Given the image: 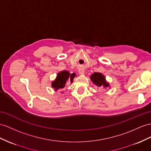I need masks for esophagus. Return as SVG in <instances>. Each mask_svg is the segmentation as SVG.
I'll return each instance as SVG.
<instances>
[{
  "mask_svg": "<svg viewBox=\"0 0 151 151\" xmlns=\"http://www.w3.org/2000/svg\"><path fill=\"white\" fill-rule=\"evenodd\" d=\"M78 72H79V73H80V75H83L84 73H85L84 70H83V69H80V70L78 71Z\"/></svg>",
  "mask_w": 151,
  "mask_h": 151,
  "instance_id": "obj_1",
  "label": "esophagus"
}]
</instances>
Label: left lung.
Wrapping results in <instances>:
<instances>
[{"instance_id":"obj_1","label":"left lung","mask_w":151,"mask_h":151,"mask_svg":"<svg viewBox=\"0 0 151 151\" xmlns=\"http://www.w3.org/2000/svg\"><path fill=\"white\" fill-rule=\"evenodd\" d=\"M90 78L93 84L96 85L98 87H101L103 88L110 87L109 83L106 80L105 76L101 73H94L93 74L91 75Z\"/></svg>"}]
</instances>
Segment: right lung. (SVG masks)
<instances>
[{"label": "right lung", "instance_id": "1", "mask_svg": "<svg viewBox=\"0 0 151 151\" xmlns=\"http://www.w3.org/2000/svg\"><path fill=\"white\" fill-rule=\"evenodd\" d=\"M76 76V73H73L71 74L69 71L66 70L60 71L57 73L55 79L52 82V87L57 92L59 89L63 88L68 82L72 83Z\"/></svg>", "mask_w": 151, "mask_h": 151}]
</instances>
